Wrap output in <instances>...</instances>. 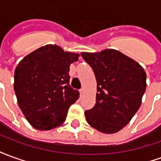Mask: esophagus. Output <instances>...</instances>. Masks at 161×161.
Segmentation results:
<instances>
[{"instance_id": "34e87169", "label": "esophagus", "mask_w": 161, "mask_h": 161, "mask_svg": "<svg viewBox=\"0 0 161 161\" xmlns=\"http://www.w3.org/2000/svg\"><path fill=\"white\" fill-rule=\"evenodd\" d=\"M79 92H80L81 96H83V94H84V88H82V89H80V91H79Z\"/></svg>"}]
</instances>
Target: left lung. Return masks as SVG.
I'll return each instance as SVG.
<instances>
[{
    "label": "left lung",
    "instance_id": "1",
    "mask_svg": "<svg viewBox=\"0 0 161 161\" xmlns=\"http://www.w3.org/2000/svg\"><path fill=\"white\" fill-rule=\"evenodd\" d=\"M81 56L92 68L97 84L96 104L84 112L87 122L104 134L120 131L141 107L147 87L145 70L116 50Z\"/></svg>",
    "mask_w": 161,
    "mask_h": 161
}]
</instances>
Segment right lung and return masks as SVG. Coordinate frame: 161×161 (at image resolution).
Listing matches in <instances>:
<instances>
[{"mask_svg":"<svg viewBox=\"0 0 161 161\" xmlns=\"http://www.w3.org/2000/svg\"><path fill=\"white\" fill-rule=\"evenodd\" d=\"M79 54L47 45L23 58L14 71L16 97L19 108L33 128L50 130L65 121L79 91L70 85V64Z\"/></svg>","mask_w":161,"mask_h":161,"instance_id":"right-lung-1","label":"right lung"}]
</instances>
